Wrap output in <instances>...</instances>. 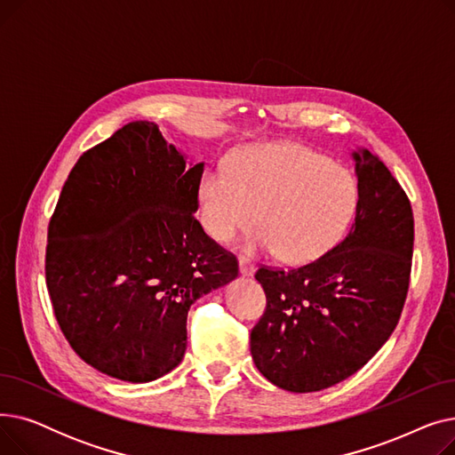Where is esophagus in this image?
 <instances>
[{
	"label": "esophagus",
	"instance_id": "obj_1",
	"mask_svg": "<svg viewBox=\"0 0 455 455\" xmlns=\"http://www.w3.org/2000/svg\"><path fill=\"white\" fill-rule=\"evenodd\" d=\"M240 273L242 275H252L254 273V264L251 259H247V258H240Z\"/></svg>",
	"mask_w": 455,
	"mask_h": 455
}]
</instances>
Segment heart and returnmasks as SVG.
Wrapping results in <instances>:
<instances>
[{"label":"heart","mask_w":455,"mask_h":455,"mask_svg":"<svg viewBox=\"0 0 455 455\" xmlns=\"http://www.w3.org/2000/svg\"><path fill=\"white\" fill-rule=\"evenodd\" d=\"M360 208V184L345 165L297 143L237 153L228 167H208L199 182L204 230L230 243L256 223L251 249L307 264L336 247Z\"/></svg>","instance_id":"1"}]
</instances>
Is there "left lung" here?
Returning <instances> with one entry per match:
<instances>
[{"instance_id": "left-lung-1", "label": "left lung", "mask_w": 455, "mask_h": 455, "mask_svg": "<svg viewBox=\"0 0 455 455\" xmlns=\"http://www.w3.org/2000/svg\"><path fill=\"white\" fill-rule=\"evenodd\" d=\"M352 156L360 208L345 240L300 267L254 275L267 306L251 331L252 360L291 393L321 391L360 371L389 339L408 295L410 199L376 155Z\"/></svg>"}]
</instances>
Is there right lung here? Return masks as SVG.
Returning a JSON list of instances; mask_svg holds the SVG:
<instances>
[{"label": "right lung", "instance_id": "right-lung-1", "mask_svg": "<svg viewBox=\"0 0 455 455\" xmlns=\"http://www.w3.org/2000/svg\"><path fill=\"white\" fill-rule=\"evenodd\" d=\"M204 164H188L153 122L83 153L47 228L45 283L83 362L146 384L186 352L189 306L237 276V258L196 220Z\"/></svg>", "mask_w": 455, "mask_h": 455}]
</instances>
